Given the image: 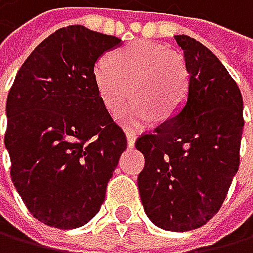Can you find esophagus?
Returning a JSON list of instances; mask_svg holds the SVG:
<instances>
[{
    "instance_id": "34e87169",
    "label": "esophagus",
    "mask_w": 253,
    "mask_h": 253,
    "mask_svg": "<svg viewBox=\"0 0 253 253\" xmlns=\"http://www.w3.org/2000/svg\"><path fill=\"white\" fill-rule=\"evenodd\" d=\"M126 137H127V146H129V148H133L135 140H137V133L127 130V132H126Z\"/></svg>"
}]
</instances>
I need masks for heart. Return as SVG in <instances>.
<instances>
[{
    "mask_svg": "<svg viewBox=\"0 0 253 253\" xmlns=\"http://www.w3.org/2000/svg\"><path fill=\"white\" fill-rule=\"evenodd\" d=\"M93 79L109 112H120L130 90L137 101L124 112L129 126L148 124L154 115L168 120L182 107L188 91V70L180 55L163 44L135 42L101 59L93 68Z\"/></svg>",
    "mask_w": 253,
    "mask_h": 253,
    "instance_id": "heart-1",
    "label": "heart"
}]
</instances>
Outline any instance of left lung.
Returning <instances> with one entry per match:
<instances>
[{"instance_id": "1", "label": "left lung", "mask_w": 253, "mask_h": 253, "mask_svg": "<svg viewBox=\"0 0 253 253\" xmlns=\"http://www.w3.org/2000/svg\"><path fill=\"white\" fill-rule=\"evenodd\" d=\"M190 74L188 96L172 118L138 137V174L148 218L163 230L199 229L218 213L240 166L243 96L219 59L175 35Z\"/></svg>"}]
</instances>
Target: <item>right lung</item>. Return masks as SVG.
Wrapping results in <instances>:
<instances>
[{"label": "right lung", "mask_w": 253, "mask_h": 253, "mask_svg": "<svg viewBox=\"0 0 253 253\" xmlns=\"http://www.w3.org/2000/svg\"><path fill=\"white\" fill-rule=\"evenodd\" d=\"M120 43L79 24L62 28L31 52L9 90L10 177L31 214L49 227L94 218L127 148L93 79L96 60Z\"/></svg>", "instance_id": "right-lung-1"}]
</instances>
